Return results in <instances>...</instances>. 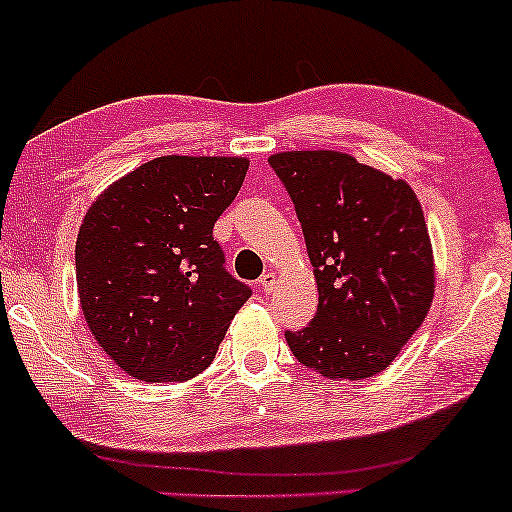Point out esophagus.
Segmentation results:
<instances>
[{"mask_svg": "<svg viewBox=\"0 0 512 512\" xmlns=\"http://www.w3.org/2000/svg\"><path fill=\"white\" fill-rule=\"evenodd\" d=\"M258 284H261V289L265 291V294H270V291L275 289V284H277V275H275V272H265L261 280H258Z\"/></svg>", "mask_w": 512, "mask_h": 512, "instance_id": "1", "label": "esophagus"}]
</instances>
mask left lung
Masks as SVG:
<instances>
[{
	"label": "left lung",
	"mask_w": 512,
	"mask_h": 512,
	"mask_svg": "<svg viewBox=\"0 0 512 512\" xmlns=\"http://www.w3.org/2000/svg\"><path fill=\"white\" fill-rule=\"evenodd\" d=\"M313 263L317 313L287 331L291 353L329 378L381 374L426 320L433 244L416 192L336 150L270 155Z\"/></svg>",
	"instance_id": "left-lung-1"
}]
</instances>
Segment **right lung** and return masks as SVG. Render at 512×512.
<instances>
[{
	"mask_svg": "<svg viewBox=\"0 0 512 512\" xmlns=\"http://www.w3.org/2000/svg\"><path fill=\"white\" fill-rule=\"evenodd\" d=\"M247 169V157H157L86 211L75 247L79 305L124 374L183 383L214 362L251 296L225 272L214 240Z\"/></svg>",
	"mask_w": 512,
	"mask_h": 512,
	"instance_id": "add662e5",
	"label": "right lung"
}]
</instances>
